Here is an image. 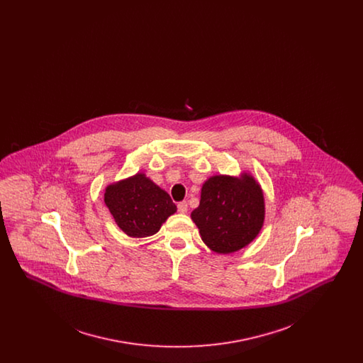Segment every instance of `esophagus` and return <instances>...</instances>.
I'll list each match as a JSON object with an SVG mask.
<instances>
[{"mask_svg": "<svg viewBox=\"0 0 363 363\" xmlns=\"http://www.w3.org/2000/svg\"><path fill=\"white\" fill-rule=\"evenodd\" d=\"M178 212L179 213H186L188 212V203L186 201H181V203H178Z\"/></svg>", "mask_w": 363, "mask_h": 363, "instance_id": "34e87169", "label": "esophagus"}]
</instances>
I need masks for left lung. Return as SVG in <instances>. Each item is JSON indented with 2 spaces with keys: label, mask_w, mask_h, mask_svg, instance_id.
Returning a JSON list of instances; mask_svg holds the SVG:
<instances>
[{
  "label": "left lung",
  "mask_w": 363,
  "mask_h": 363,
  "mask_svg": "<svg viewBox=\"0 0 363 363\" xmlns=\"http://www.w3.org/2000/svg\"><path fill=\"white\" fill-rule=\"evenodd\" d=\"M190 216L211 250L234 253L259 235L265 218L264 194L250 174L213 175L204 182L200 206Z\"/></svg>",
  "instance_id": "1"
}]
</instances>
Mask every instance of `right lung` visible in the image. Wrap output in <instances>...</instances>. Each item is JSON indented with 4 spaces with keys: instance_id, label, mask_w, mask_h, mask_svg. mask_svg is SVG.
<instances>
[{
    "instance_id": "obj_1",
    "label": "right lung",
    "mask_w": 363,
    "mask_h": 363,
    "mask_svg": "<svg viewBox=\"0 0 363 363\" xmlns=\"http://www.w3.org/2000/svg\"><path fill=\"white\" fill-rule=\"evenodd\" d=\"M104 203L117 225L132 238L154 235L177 212L169 193L143 173L108 185Z\"/></svg>"
}]
</instances>
